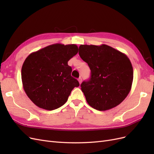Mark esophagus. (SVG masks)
Wrapping results in <instances>:
<instances>
[{"label": "esophagus", "instance_id": "obj_1", "mask_svg": "<svg viewBox=\"0 0 154 154\" xmlns=\"http://www.w3.org/2000/svg\"><path fill=\"white\" fill-rule=\"evenodd\" d=\"M78 82H79V83H80V84H81L82 82V79L81 77H80V78H78Z\"/></svg>", "mask_w": 154, "mask_h": 154}]
</instances>
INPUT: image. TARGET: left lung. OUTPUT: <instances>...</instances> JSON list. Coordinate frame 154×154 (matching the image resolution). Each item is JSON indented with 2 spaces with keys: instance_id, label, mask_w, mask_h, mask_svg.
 <instances>
[{
  "instance_id": "8db88e82",
  "label": "left lung",
  "mask_w": 154,
  "mask_h": 154,
  "mask_svg": "<svg viewBox=\"0 0 154 154\" xmlns=\"http://www.w3.org/2000/svg\"><path fill=\"white\" fill-rule=\"evenodd\" d=\"M79 55L91 71L90 80L81 84L88 104L100 111L119 105L133 82V67L127 56L105 44L81 45Z\"/></svg>"
}]
</instances>
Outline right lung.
<instances>
[{"label": "right lung", "mask_w": 154, "mask_h": 154, "mask_svg": "<svg viewBox=\"0 0 154 154\" xmlns=\"http://www.w3.org/2000/svg\"><path fill=\"white\" fill-rule=\"evenodd\" d=\"M78 51L75 44H54L31 53L22 65L23 88L41 109L53 110L66 103L72 90L80 85L71 76L68 61Z\"/></svg>", "instance_id": "add662e5"}]
</instances>
